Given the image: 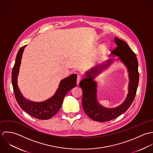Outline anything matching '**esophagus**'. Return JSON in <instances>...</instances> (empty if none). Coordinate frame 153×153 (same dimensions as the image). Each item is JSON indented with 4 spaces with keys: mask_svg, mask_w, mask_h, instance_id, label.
I'll list each match as a JSON object with an SVG mask.
<instances>
[{
    "mask_svg": "<svg viewBox=\"0 0 153 153\" xmlns=\"http://www.w3.org/2000/svg\"><path fill=\"white\" fill-rule=\"evenodd\" d=\"M82 80V77H81V76H77V85H79V83H80V80Z\"/></svg>",
    "mask_w": 153,
    "mask_h": 153,
    "instance_id": "esophagus-1",
    "label": "esophagus"
}]
</instances>
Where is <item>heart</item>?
I'll use <instances>...</instances> for the list:
<instances>
[{
  "label": "heart",
  "instance_id": "obj_1",
  "mask_svg": "<svg viewBox=\"0 0 153 153\" xmlns=\"http://www.w3.org/2000/svg\"><path fill=\"white\" fill-rule=\"evenodd\" d=\"M102 50H105V49H106V47H105V46L102 47Z\"/></svg>",
  "mask_w": 153,
  "mask_h": 153
}]
</instances>
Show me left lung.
I'll use <instances>...</instances> for the list:
<instances>
[{
	"label": "left lung",
	"instance_id": "8db88e82",
	"mask_svg": "<svg viewBox=\"0 0 153 153\" xmlns=\"http://www.w3.org/2000/svg\"><path fill=\"white\" fill-rule=\"evenodd\" d=\"M117 47L111 53L109 60L97 65L87 71L85 78L79 83L82 89V106L85 112L92 120L97 122H106L118 117L129 108L136 94L138 85L139 73L138 60L135 54L123 41L115 37ZM120 60L126 67L129 78L128 93L124 101L115 108H106L100 105L97 98V83L94 79L103 71L107 69L114 60Z\"/></svg>",
	"mask_w": 153,
	"mask_h": 153
}]
</instances>
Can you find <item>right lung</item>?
<instances>
[{
	"label": "right lung",
	"instance_id": "right-lung-1",
	"mask_svg": "<svg viewBox=\"0 0 153 153\" xmlns=\"http://www.w3.org/2000/svg\"><path fill=\"white\" fill-rule=\"evenodd\" d=\"M27 45L21 47L16 57L15 63L12 69V83L13 92L17 102L25 112L33 118L46 120L54 117L61 108L63 99L67 93L76 85L77 75L73 74L60 81L59 88L54 94L50 98L40 102L27 99L22 94L18 85V77L24 49Z\"/></svg>",
	"mask_w": 153,
	"mask_h": 153
}]
</instances>
